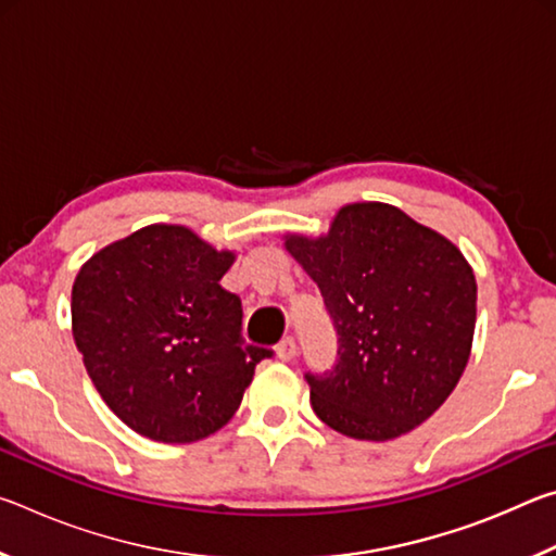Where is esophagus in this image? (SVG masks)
<instances>
[{
    "label": "esophagus",
    "mask_w": 556,
    "mask_h": 556,
    "mask_svg": "<svg viewBox=\"0 0 556 556\" xmlns=\"http://www.w3.org/2000/svg\"><path fill=\"white\" fill-rule=\"evenodd\" d=\"M277 357L281 363H291L296 357V341L291 336H287L285 341H281L279 345H277Z\"/></svg>",
    "instance_id": "1"
}]
</instances>
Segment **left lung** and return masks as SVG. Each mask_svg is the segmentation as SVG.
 I'll use <instances>...</instances> for the list:
<instances>
[{
    "instance_id": "8db88e82",
    "label": "left lung",
    "mask_w": 556,
    "mask_h": 556,
    "mask_svg": "<svg viewBox=\"0 0 556 556\" xmlns=\"http://www.w3.org/2000/svg\"><path fill=\"white\" fill-rule=\"evenodd\" d=\"M285 248L321 289L338 348L306 372L316 417L345 437L388 441L427 421L466 370L476 277L454 242L388 203H353L321 238Z\"/></svg>"
}]
</instances>
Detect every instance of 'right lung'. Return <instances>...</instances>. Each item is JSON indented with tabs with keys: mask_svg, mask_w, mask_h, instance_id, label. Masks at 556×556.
I'll return each instance as SVG.
<instances>
[{
	"mask_svg": "<svg viewBox=\"0 0 556 556\" xmlns=\"http://www.w3.org/2000/svg\"><path fill=\"white\" fill-rule=\"evenodd\" d=\"M232 262L184 225L159 223L102 248L75 277V345L137 434L164 444L215 434L271 355L240 333V299L220 287Z\"/></svg>",
	"mask_w": 556,
	"mask_h": 556,
	"instance_id": "obj_1",
	"label": "right lung"
}]
</instances>
